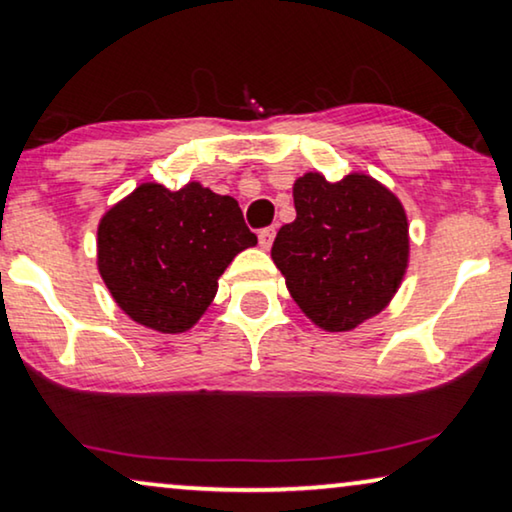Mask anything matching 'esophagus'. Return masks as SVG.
Wrapping results in <instances>:
<instances>
[{"label": "esophagus", "instance_id": "esophagus-1", "mask_svg": "<svg viewBox=\"0 0 512 512\" xmlns=\"http://www.w3.org/2000/svg\"><path fill=\"white\" fill-rule=\"evenodd\" d=\"M272 240H275V228H263L261 233H258V244H261V249L268 251L272 247Z\"/></svg>", "mask_w": 512, "mask_h": 512}]
</instances>
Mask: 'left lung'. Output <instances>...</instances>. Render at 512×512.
<instances>
[{
	"label": "left lung",
	"mask_w": 512,
	"mask_h": 512,
	"mask_svg": "<svg viewBox=\"0 0 512 512\" xmlns=\"http://www.w3.org/2000/svg\"><path fill=\"white\" fill-rule=\"evenodd\" d=\"M296 221L279 228L272 261L307 319L345 333L396 296L410 261L408 214L394 191L366 172L293 181Z\"/></svg>",
	"instance_id": "8db88e82"
}]
</instances>
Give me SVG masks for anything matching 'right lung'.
Here are the masks:
<instances>
[{"label":"right lung","instance_id":"1","mask_svg":"<svg viewBox=\"0 0 512 512\" xmlns=\"http://www.w3.org/2000/svg\"><path fill=\"white\" fill-rule=\"evenodd\" d=\"M256 247L235 198L200 181L170 191L139 184L97 226V270L111 298L139 326L186 333L219 291L240 251Z\"/></svg>","mask_w":512,"mask_h":512}]
</instances>
